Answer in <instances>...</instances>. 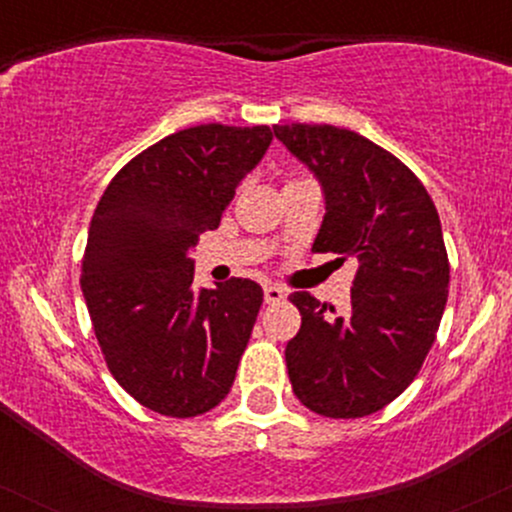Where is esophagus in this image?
I'll use <instances>...</instances> for the list:
<instances>
[{"instance_id":"1","label":"esophagus","mask_w":512,"mask_h":512,"mask_svg":"<svg viewBox=\"0 0 512 512\" xmlns=\"http://www.w3.org/2000/svg\"><path fill=\"white\" fill-rule=\"evenodd\" d=\"M286 298V291L279 289V286H264V301L267 303H281Z\"/></svg>"}]
</instances>
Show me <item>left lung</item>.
Instances as JSON below:
<instances>
[{
    "instance_id": "obj_1",
    "label": "left lung",
    "mask_w": 512,
    "mask_h": 512,
    "mask_svg": "<svg viewBox=\"0 0 512 512\" xmlns=\"http://www.w3.org/2000/svg\"><path fill=\"white\" fill-rule=\"evenodd\" d=\"M320 182L315 252L356 257L349 315L296 291L301 330L286 344L293 392L310 411L358 419L407 390L436 342L450 264L436 204L399 158L351 129L276 125Z\"/></svg>"
}]
</instances>
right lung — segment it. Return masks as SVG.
Returning <instances> with one entry per match:
<instances>
[{"label":"right lung","mask_w":512,"mask_h":512,"mask_svg":"<svg viewBox=\"0 0 512 512\" xmlns=\"http://www.w3.org/2000/svg\"><path fill=\"white\" fill-rule=\"evenodd\" d=\"M269 144L267 125L182 129L132 158L93 211L81 291L110 373L146 409L204 414L236 380L262 286L195 291L190 250Z\"/></svg>","instance_id":"obj_1"}]
</instances>
